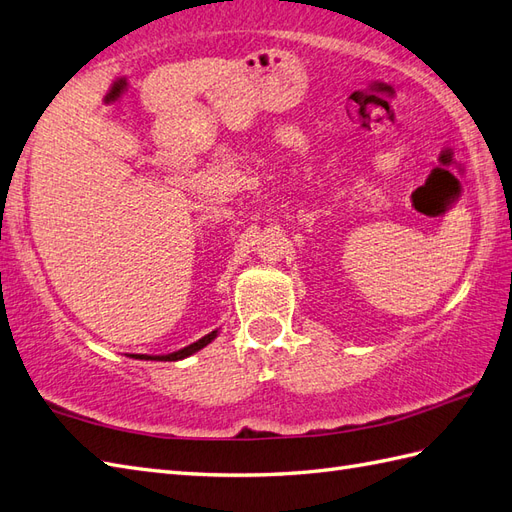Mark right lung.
<instances>
[{
  "label": "right lung",
  "mask_w": 512,
  "mask_h": 512,
  "mask_svg": "<svg viewBox=\"0 0 512 512\" xmlns=\"http://www.w3.org/2000/svg\"><path fill=\"white\" fill-rule=\"evenodd\" d=\"M216 336H218V329H213L211 334L202 336L200 340H196V342L189 344V347H183V349H178V351H174V353H168V355L130 353L128 358H135V360H154V362H176V360H185V358H189V355H192V353H196V351H200V349H205L211 340H216Z\"/></svg>",
  "instance_id": "obj_1"
}]
</instances>
